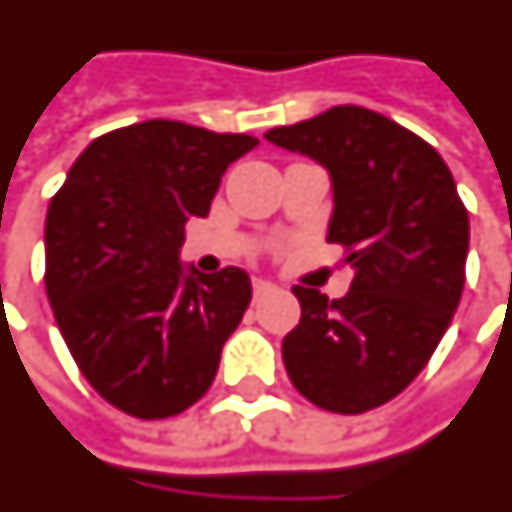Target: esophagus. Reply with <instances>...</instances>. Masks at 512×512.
Returning a JSON list of instances; mask_svg holds the SVG:
<instances>
[{"instance_id": "obj_1", "label": "esophagus", "mask_w": 512, "mask_h": 512, "mask_svg": "<svg viewBox=\"0 0 512 512\" xmlns=\"http://www.w3.org/2000/svg\"><path fill=\"white\" fill-rule=\"evenodd\" d=\"M275 286H272L270 281H264V278H253V297L259 300V297H264L267 292H272Z\"/></svg>"}]
</instances>
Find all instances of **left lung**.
<instances>
[{"instance_id":"8db88e82","label":"left lung","mask_w":512,"mask_h":512,"mask_svg":"<svg viewBox=\"0 0 512 512\" xmlns=\"http://www.w3.org/2000/svg\"><path fill=\"white\" fill-rule=\"evenodd\" d=\"M264 138L330 171L327 242L354 267L341 300L292 289L302 316L283 338L286 374L319 409H376L423 371L464 292L469 215L453 174L428 141L363 106Z\"/></svg>"}]
</instances>
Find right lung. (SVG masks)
Here are the masks:
<instances>
[{"mask_svg":"<svg viewBox=\"0 0 512 512\" xmlns=\"http://www.w3.org/2000/svg\"><path fill=\"white\" fill-rule=\"evenodd\" d=\"M259 141L149 119L95 138L51 199L46 292L73 360L108 404L141 420L210 390L220 349L251 302L240 267L179 261L231 163Z\"/></svg>","mask_w":512,"mask_h":512,"instance_id":"obj_1","label":"right lung"}]
</instances>
